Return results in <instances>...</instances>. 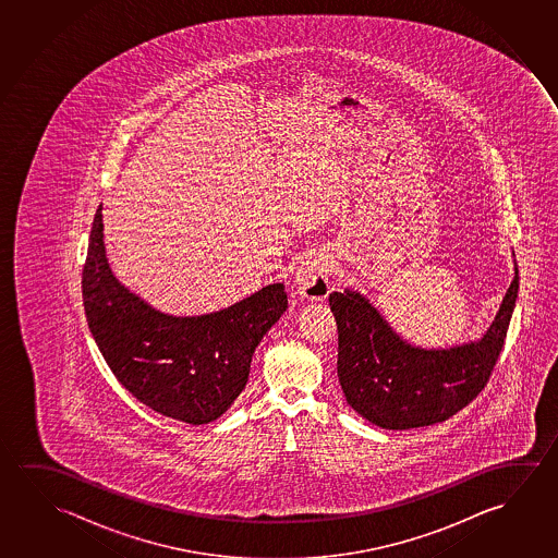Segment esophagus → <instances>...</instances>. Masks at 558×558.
Segmentation results:
<instances>
[{
	"label": "esophagus",
	"instance_id": "34e87169",
	"mask_svg": "<svg viewBox=\"0 0 558 558\" xmlns=\"http://www.w3.org/2000/svg\"><path fill=\"white\" fill-rule=\"evenodd\" d=\"M332 260L327 255H310L295 268L293 286L303 298L311 302L325 300L330 292Z\"/></svg>",
	"mask_w": 558,
	"mask_h": 558
}]
</instances>
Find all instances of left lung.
I'll use <instances>...</instances> for the list:
<instances>
[{
  "instance_id": "obj_1",
  "label": "left lung",
  "mask_w": 558,
  "mask_h": 558,
  "mask_svg": "<svg viewBox=\"0 0 558 558\" xmlns=\"http://www.w3.org/2000/svg\"><path fill=\"white\" fill-rule=\"evenodd\" d=\"M520 290L518 266L493 325L461 347H412L360 292L329 295L338 325V381L348 404L385 429L448 421L481 393L500 356Z\"/></svg>"
}]
</instances>
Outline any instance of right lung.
Listing matches in <instances>:
<instances>
[{
    "instance_id": "add662e5",
    "label": "right lung",
    "mask_w": 558,
    "mask_h": 558,
    "mask_svg": "<svg viewBox=\"0 0 558 558\" xmlns=\"http://www.w3.org/2000/svg\"><path fill=\"white\" fill-rule=\"evenodd\" d=\"M102 204L83 266L85 317L120 384L149 409L208 424L245 389L255 348L288 307L283 283H270L228 310L173 317L117 280L102 241Z\"/></svg>"
}]
</instances>
